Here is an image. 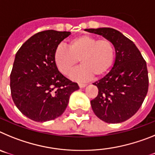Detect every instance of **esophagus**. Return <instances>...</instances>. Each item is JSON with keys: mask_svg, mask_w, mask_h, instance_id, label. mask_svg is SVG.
I'll return each instance as SVG.
<instances>
[{"mask_svg": "<svg viewBox=\"0 0 155 155\" xmlns=\"http://www.w3.org/2000/svg\"><path fill=\"white\" fill-rule=\"evenodd\" d=\"M78 85L81 88H82V87H85V86L87 85V84H85V83H78Z\"/></svg>", "mask_w": 155, "mask_h": 155, "instance_id": "esophagus-1", "label": "esophagus"}]
</instances>
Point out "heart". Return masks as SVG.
<instances>
[{"label":"heart","instance_id":"b5f03b06","mask_svg":"<svg viewBox=\"0 0 155 155\" xmlns=\"http://www.w3.org/2000/svg\"><path fill=\"white\" fill-rule=\"evenodd\" d=\"M67 48L56 49L53 61L61 73L70 75L78 61L82 64L72 74L74 80L84 81L105 74L113 65L115 47L107 39H98L88 35H82L70 39Z\"/></svg>","mask_w":155,"mask_h":155}]
</instances>
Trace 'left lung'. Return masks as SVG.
<instances>
[{
    "mask_svg": "<svg viewBox=\"0 0 155 155\" xmlns=\"http://www.w3.org/2000/svg\"><path fill=\"white\" fill-rule=\"evenodd\" d=\"M102 35L114 45L116 59L111 71L93 83L98 95L91 101L94 113L108 124L132 117L140 108L148 91L147 64L134 42L114 28H86Z\"/></svg>",
    "mask_w": 155,
    "mask_h": 155,
    "instance_id": "8db88e82",
    "label": "left lung"
}]
</instances>
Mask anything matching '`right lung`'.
<instances>
[{
  "label": "right lung",
  "mask_w": 155,
  "mask_h": 155,
  "mask_svg": "<svg viewBox=\"0 0 155 155\" xmlns=\"http://www.w3.org/2000/svg\"><path fill=\"white\" fill-rule=\"evenodd\" d=\"M70 31L46 30L35 34L18 50L10 75L14 102L23 115L36 122L55 120L65 111L78 84L58 71L53 55Z\"/></svg>",
  "instance_id": "add662e5"
}]
</instances>
